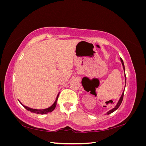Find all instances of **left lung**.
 <instances>
[{"mask_svg": "<svg viewBox=\"0 0 146 146\" xmlns=\"http://www.w3.org/2000/svg\"><path fill=\"white\" fill-rule=\"evenodd\" d=\"M120 60H121V63H122V66H123V70H124V75H125V85H126V76H125V66H124V64H123V60H122V59L121 58H120ZM123 94H124V91H123V92H122V95H121V98H120V99H119V101H118V102H117V104H116V105L115 106V107H114V108H113V109H111V110H110V111H108L107 113V114H111V113H112L113 112H114V111H116V110L119 107V106L121 105V103H122V100H123Z\"/></svg>", "mask_w": 146, "mask_h": 146, "instance_id": "1", "label": "left lung"}]
</instances>
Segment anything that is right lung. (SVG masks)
<instances>
[{
  "instance_id": "add662e5",
  "label": "right lung",
  "mask_w": 146,
  "mask_h": 146,
  "mask_svg": "<svg viewBox=\"0 0 146 146\" xmlns=\"http://www.w3.org/2000/svg\"><path fill=\"white\" fill-rule=\"evenodd\" d=\"M58 96H59V94H58V96H57L56 97V100L55 101V102L54 103V104H53L51 107H48L46 109H43V110H37V109H33V108H30L28 107H26V106L22 104V103L21 102L19 101V102L23 105V106H24V107L28 111H30L32 113H36V114H47L48 113H50L52 112L53 110H54L55 107H56V102H57V100H58Z\"/></svg>"
}]
</instances>
